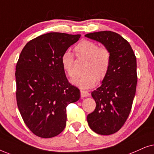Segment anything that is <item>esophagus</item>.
Wrapping results in <instances>:
<instances>
[{"label": "esophagus", "mask_w": 154, "mask_h": 154, "mask_svg": "<svg viewBox=\"0 0 154 154\" xmlns=\"http://www.w3.org/2000/svg\"><path fill=\"white\" fill-rule=\"evenodd\" d=\"M80 94L82 97H87V96H89L90 94L87 91H85V90H81L80 91Z\"/></svg>", "instance_id": "1"}]
</instances>
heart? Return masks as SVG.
I'll use <instances>...</instances> for the list:
<instances>
[{
	"label": "heart",
	"mask_w": 154,
	"mask_h": 154,
	"mask_svg": "<svg viewBox=\"0 0 154 154\" xmlns=\"http://www.w3.org/2000/svg\"><path fill=\"white\" fill-rule=\"evenodd\" d=\"M77 57L87 60L85 65V74L77 76L71 82L80 89H89L96 85V79L101 82L109 71L111 63V53L106 47H99L97 43L83 40L75 47ZM61 64L69 77L75 75L74 57L69 51H65L61 57Z\"/></svg>",
	"instance_id": "b5f03b06"
}]
</instances>
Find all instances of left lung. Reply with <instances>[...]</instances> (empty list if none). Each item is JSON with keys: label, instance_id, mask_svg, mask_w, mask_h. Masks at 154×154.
Segmentation results:
<instances>
[{"label": "left lung", "instance_id": "left-lung-1", "mask_svg": "<svg viewBox=\"0 0 154 154\" xmlns=\"http://www.w3.org/2000/svg\"><path fill=\"white\" fill-rule=\"evenodd\" d=\"M101 43L111 53L109 71L102 85L91 92L96 108L87 116L88 124L101 135L114 134L126 122L132 109L137 83V58L130 44L110 31L85 35Z\"/></svg>", "mask_w": 154, "mask_h": 154}]
</instances>
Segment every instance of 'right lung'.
<instances>
[{"instance_id": "obj_1", "label": "right lung", "mask_w": 154, "mask_h": 154, "mask_svg": "<svg viewBox=\"0 0 154 154\" xmlns=\"http://www.w3.org/2000/svg\"><path fill=\"white\" fill-rule=\"evenodd\" d=\"M80 34L51 32L31 40L16 65V99L24 123L42 138L56 137L66 125V108L80 91L67 80L61 57Z\"/></svg>"}]
</instances>
